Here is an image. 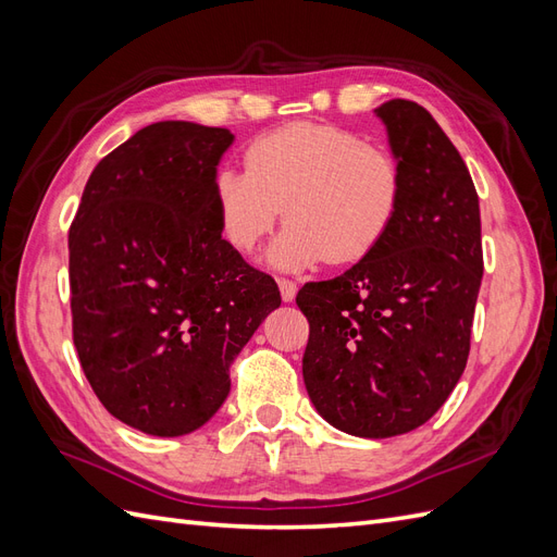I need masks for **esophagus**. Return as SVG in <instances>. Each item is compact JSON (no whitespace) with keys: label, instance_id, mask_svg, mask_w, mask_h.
Instances as JSON below:
<instances>
[{"label":"esophagus","instance_id":"1","mask_svg":"<svg viewBox=\"0 0 557 557\" xmlns=\"http://www.w3.org/2000/svg\"><path fill=\"white\" fill-rule=\"evenodd\" d=\"M278 290H281L283 301H293L297 295V283L288 281V278H278Z\"/></svg>","mask_w":557,"mask_h":557}]
</instances>
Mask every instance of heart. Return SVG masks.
Instances as JSON below:
<instances>
[{
  "instance_id": "obj_1",
  "label": "heart",
  "mask_w": 557,
  "mask_h": 557,
  "mask_svg": "<svg viewBox=\"0 0 557 557\" xmlns=\"http://www.w3.org/2000/svg\"><path fill=\"white\" fill-rule=\"evenodd\" d=\"M244 164L246 172L223 166L213 176L218 227L248 256L283 209L288 227L269 258L290 272L367 258L401 211L404 172L393 150L344 127L285 125L252 139Z\"/></svg>"
}]
</instances>
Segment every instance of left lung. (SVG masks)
<instances>
[{"label": "left lung", "mask_w": 557, "mask_h": 557, "mask_svg": "<svg viewBox=\"0 0 557 557\" xmlns=\"http://www.w3.org/2000/svg\"><path fill=\"white\" fill-rule=\"evenodd\" d=\"M376 113L404 172L401 211L374 252L305 283L297 307L313 407L342 432L385 440L428 423L460 381L483 248L474 181L444 129L409 99Z\"/></svg>", "instance_id": "1"}]
</instances>
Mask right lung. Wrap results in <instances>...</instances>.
I'll return each mask as SVG.
<instances>
[{"instance_id":"obj_1","label":"right lung","mask_w":557,"mask_h":557,"mask_svg":"<svg viewBox=\"0 0 557 557\" xmlns=\"http://www.w3.org/2000/svg\"><path fill=\"white\" fill-rule=\"evenodd\" d=\"M234 134L153 123L92 170L70 227L72 336L97 399L156 436L201 428L230 364L281 305L218 227L213 176Z\"/></svg>"}]
</instances>
